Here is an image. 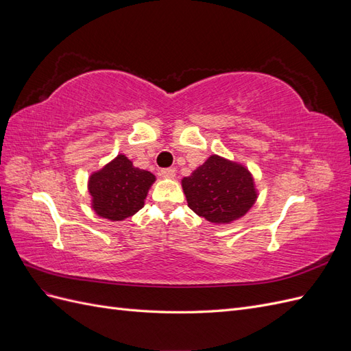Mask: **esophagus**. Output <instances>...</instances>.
<instances>
[{
  "mask_svg": "<svg viewBox=\"0 0 351 351\" xmlns=\"http://www.w3.org/2000/svg\"><path fill=\"white\" fill-rule=\"evenodd\" d=\"M161 176L164 178H174L176 177V171L173 168H162L161 169Z\"/></svg>",
  "mask_w": 351,
  "mask_h": 351,
  "instance_id": "1",
  "label": "esophagus"
}]
</instances>
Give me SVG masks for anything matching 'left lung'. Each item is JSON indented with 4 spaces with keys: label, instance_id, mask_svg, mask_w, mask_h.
I'll list each match as a JSON object with an SVG mask.
<instances>
[{
    "label": "left lung",
    "instance_id": "1",
    "mask_svg": "<svg viewBox=\"0 0 351 351\" xmlns=\"http://www.w3.org/2000/svg\"><path fill=\"white\" fill-rule=\"evenodd\" d=\"M187 205L212 224H230L244 217L258 199L249 169L218 155H210L182 180Z\"/></svg>",
    "mask_w": 351,
    "mask_h": 351
}]
</instances>
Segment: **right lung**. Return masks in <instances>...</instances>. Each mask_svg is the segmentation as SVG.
Instances as JSON below:
<instances>
[{
  "instance_id": "1",
  "label": "right lung",
  "mask_w": 351,
  "mask_h": 351,
  "mask_svg": "<svg viewBox=\"0 0 351 351\" xmlns=\"http://www.w3.org/2000/svg\"><path fill=\"white\" fill-rule=\"evenodd\" d=\"M154 182L151 171L134 167L123 154L117 155L89 177L92 209L101 218L124 221L143 208Z\"/></svg>"
}]
</instances>
